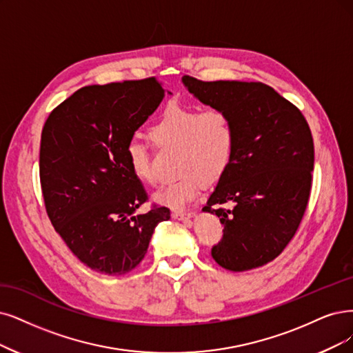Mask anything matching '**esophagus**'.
<instances>
[{
    "mask_svg": "<svg viewBox=\"0 0 353 353\" xmlns=\"http://www.w3.org/2000/svg\"><path fill=\"white\" fill-rule=\"evenodd\" d=\"M192 216H193V214L186 212V211H174L173 212V218H176L179 221H190Z\"/></svg>",
    "mask_w": 353,
    "mask_h": 353,
    "instance_id": "obj_1",
    "label": "esophagus"
}]
</instances>
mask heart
Returning a JSON list of instances; mask_svg holds the SVG:
<instances>
[{
	"label": "heart",
	"mask_w": 353,
	"mask_h": 353,
	"mask_svg": "<svg viewBox=\"0 0 353 353\" xmlns=\"http://www.w3.org/2000/svg\"><path fill=\"white\" fill-rule=\"evenodd\" d=\"M148 138L157 148H176L177 173L181 176L154 194L155 202L173 210L190 203L205 183H215L228 170L236 148V126L223 108L170 103L150 125ZM132 176L143 185H154L151 151L147 143L130 141L125 150Z\"/></svg>",
	"instance_id": "obj_1"
}]
</instances>
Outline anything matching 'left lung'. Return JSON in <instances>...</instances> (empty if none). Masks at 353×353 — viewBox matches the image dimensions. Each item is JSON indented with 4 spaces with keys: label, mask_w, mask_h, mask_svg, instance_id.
Returning <instances> with one entry per match:
<instances>
[{
    "label": "left lung",
    "mask_w": 353,
    "mask_h": 353,
    "mask_svg": "<svg viewBox=\"0 0 353 353\" xmlns=\"http://www.w3.org/2000/svg\"><path fill=\"white\" fill-rule=\"evenodd\" d=\"M206 106L225 109L236 126L232 161L203 206L224 225L212 257L244 272L278 257L301 223L310 198L314 143L303 113L263 83L181 78ZM231 201L232 210H214Z\"/></svg>",
    "instance_id": "left-lung-1"
}]
</instances>
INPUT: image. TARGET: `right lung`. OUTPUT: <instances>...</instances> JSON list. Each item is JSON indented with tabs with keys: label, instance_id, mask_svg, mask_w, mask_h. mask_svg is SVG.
Instances as JSON below:
<instances>
[{
	"label": "right lung",
	"instance_id": "right-lung-1",
	"mask_svg": "<svg viewBox=\"0 0 353 353\" xmlns=\"http://www.w3.org/2000/svg\"><path fill=\"white\" fill-rule=\"evenodd\" d=\"M164 96L155 78L83 87L43 126L39 168L50 223L80 262L104 275L135 269L155 227L170 219L165 206L137 212L147 193L125 159Z\"/></svg>",
	"mask_w": 353,
	"mask_h": 353
}]
</instances>
